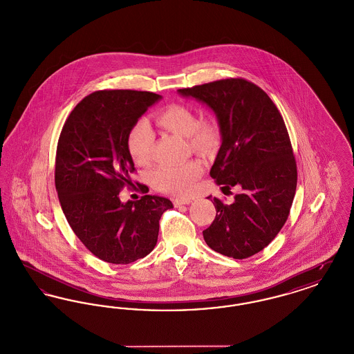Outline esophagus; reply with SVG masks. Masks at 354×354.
Here are the masks:
<instances>
[{
    "mask_svg": "<svg viewBox=\"0 0 354 354\" xmlns=\"http://www.w3.org/2000/svg\"><path fill=\"white\" fill-rule=\"evenodd\" d=\"M191 202H192L191 199H187V198H183V199H182V198H180V199H175V201H174V205H176V207L183 205V204L187 205V204H189Z\"/></svg>",
    "mask_w": 354,
    "mask_h": 354,
    "instance_id": "obj_1",
    "label": "esophagus"
}]
</instances>
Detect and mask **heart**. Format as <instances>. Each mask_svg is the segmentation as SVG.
Returning <instances> with one entry per match:
<instances>
[{"instance_id":"obj_1","label":"heart","mask_w":354,"mask_h":354,"mask_svg":"<svg viewBox=\"0 0 354 354\" xmlns=\"http://www.w3.org/2000/svg\"><path fill=\"white\" fill-rule=\"evenodd\" d=\"M156 123L171 134L185 136L192 151L208 155L219 143V127L211 119L198 120L195 113L183 104H171L160 111ZM153 133L147 122L139 120L127 135V150L136 165H147L151 158ZM202 165L188 160L178 166H160L152 172V185L156 189L185 195L202 175Z\"/></svg>"}]
</instances>
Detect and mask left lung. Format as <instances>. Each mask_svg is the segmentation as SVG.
Here are the masks:
<instances>
[{
  "mask_svg": "<svg viewBox=\"0 0 354 354\" xmlns=\"http://www.w3.org/2000/svg\"><path fill=\"white\" fill-rule=\"evenodd\" d=\"M178 93L215 113L221 146L209 175L221 191L240 188L232 204L208 196L216 216L204 240L224 256L247 259L280 232L296 194L297 167L284 119L266 91L241 78Z\"/></svg>",
  "mask_w": 354,
  "mask_h": 354,
  "instance_id": "8db88e82",
  "label": "left lung"
}]
</instances>
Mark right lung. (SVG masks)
<instances>
[{
  "instance_id": "right-lung-1",
  "label": "right lung",
  "mask_w": 354,
  "mask_h": 354,
  "mask_svg": "<svg viewBox=\"0 0 354 354\" xmlns=\"http://www.w3.org/2000/svg\"><path fill=\"white\" fill-rule=\"evenodd\" d=\"M159 100L150 91H95L74 107L59 135L55 188L62 211L84 247L111 264H130L151 252L160 216L174 207L156 195L119 199L135 171L127 135Z\"/></svg>"
}]
</instances>
